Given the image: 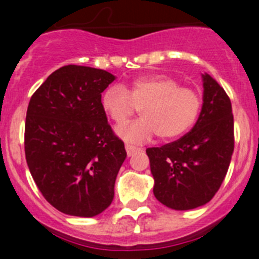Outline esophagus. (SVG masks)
<instances>
[{
    "instance_id": "34e87169",
    "label": "esophagus",
    "mask_w": 259,
    "mask_h": 259,
    "mask_svg": "<svg viewBox=\"0 0 259 259\" xmlns=\"http://www.w3.org/2000/svg\"><path fill=\"white\" fill-rule=\"evenodd\" d=\"M125 149H126V154H127V156H132V155H134L135 153H137V151H139V149L137 148V146H133V145H125Z\"/></svg>"
}]
</instances>
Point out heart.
<instances>
[{"label":"heart","mask_w":259,"mask_h":259,"mask_svg":"<svg viewBox=\"0 0 259 259\" xmlns=\"http://www.w3.org/2000/svg\"><path fill=\"white\" fill-rule=\"evenodd\" d=\"M140 108L142 117L117 130L130 143H145L154 135L171 140L189 132L202 110V98L192 88L165 75L138 77L127 89L113 85L104 91L101 108L117 125H124Z\"/></svg>","instance_id":"obj_1"}]
</instances>
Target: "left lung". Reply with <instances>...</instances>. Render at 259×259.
<instances>
[{
  "mask_svg": "<svg viewBox=\"0 0 259 259\" xmlns=\"http://www.w3.org/2000/svg\"><path fill=\"white\" fill-rule=\"evenodd\" d=\"M203 108L188 134L160 148H148L154 195L176 210L204 205L223 183L234 150L231 99L213 77L203 75Z\"/></svg>",
  "mask_w": 259,
  "mask_h": 259,
  "instance_id": "8db88e82",
  "label": "left lung"
}]
</instances>
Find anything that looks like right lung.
<instances>
[{"label": "right lung", "mask_w": 259, "mask_h": 259, "mask_svg": "<svg viewBox=\"0 0 259 259\" xmlns=\"http://www.w3.org/2000/svg\"><path fill=\"white\" fill-rule=\"evenodd\" d=\"M114 80L105 70L66 65L52 72L28 103V169L44 198L69 215L95 217L113 202L126 158L101 108V93Z\"/></svg>", "instance_id": "add662e5"}]
</instances>
